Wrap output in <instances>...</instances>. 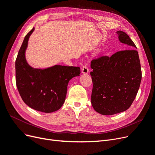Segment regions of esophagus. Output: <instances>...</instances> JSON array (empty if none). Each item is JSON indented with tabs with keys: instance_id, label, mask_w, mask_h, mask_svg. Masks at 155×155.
I'll return each mask as SVG.
<instances>
[{
	"instance_id": "esophagus-1",
	"label": "esophagus",
	"mask_w": 155,
	"mask_h": 155,
	"mask_svg": "<svg viewBox=\"0 0 155 155\" xmlns=\"http://www.w3.org/2000/svg\"><path fill=\"white\" fill-rule=\"evenodd\" d=\"M82 73L84 74H87L89 73V68L87 65H84L82 69Z\"/></svg>"
}]
</instances>
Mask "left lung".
Instances as JSON below:
<instances>
[{
	"label": "left lung",
	"mask_w": 155,
	"mask_h": 155,
	"mask_svg": "<svg viewBox=\"0 0 155 155\" xmlns=\"http://www.w3.org/2000/svg\"><path fill=\"white\" fill-rule=\"evenodd\" d=\"M119 41L127 48H137L127 34L118 31ZM93 71L91 104L102 115L109 116L127 110L138 93L142 78L138 51L127 49L110 57L101 56L91 62Z\"/></svg>",
	"instance_id": "left-lung-1"
}]
</instances>
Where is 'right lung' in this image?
I'll use <instances>...</instances> for the list:
<instances>
[{
	"instance_id": "right-lung-1",
	"label": "right lung",
	"mask_w": 155,
	"mask_h": 155,
	"mask_svg": "<svg viewBox=\"0 0 155 155\" xmlns=\"http://www.w3.org/2000/svg\"><path fill=\"white\" fill-rule=\"evenodd\" d=\"M34 28L25 36L15 62L16 84L25 104L45 113L55 112L64 103L69 81L79 76L81 68L55 65L45 70L32 68L26 61L28 40Z\"/></svg>"
}]
</instances>
